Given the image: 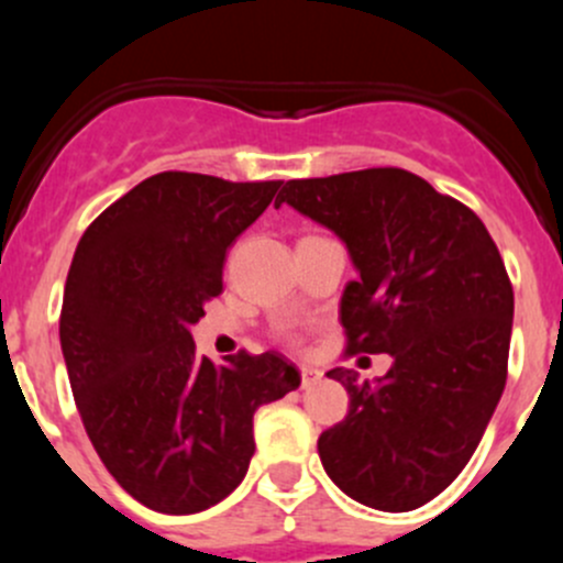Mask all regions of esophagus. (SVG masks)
<instances>
[{"label": "esophagus", "mask_w": 563, "mask_h": 563, "mask_svg": "<svg viewBox=\"0 0 563 563\" xmlns=\"http://www.w3.org/2000/svg\"><path fill=\"white\" fill-rule=\"evenodd\" d=\"M299 373H302V389L313 387L318 378H321V371H316V367H308V365H305Z\"/></svg>", "instance_id": "esophagus-1"}]
</instances>
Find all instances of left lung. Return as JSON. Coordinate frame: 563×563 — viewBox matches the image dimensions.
Listing matches in <instances>:
<instances>
[{
	"instance_id": "obj_1",
	"label": "left lung",
	"mask_w": 563,
	"mask_h": 563,
	"mask_svg": "<svg viewBox=\"0 0 563 563\" xmlns=\"http://www.w3.org/2000/svg\"><path fill=\"white\" fill-rule=\"evenodd\" d=\"M277 198L334 231L360 272L340 299L345 351L391 356L376 382L327 373L351 402L318 439L323 471L365 507H422L465 468L507 384L501 253L465 203L402 168L291 179Z\"/></svg>"
}]
</instances>
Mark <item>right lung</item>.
I'll use <instances>...</instances> for the list:
<instances>
[{"instance_id": "obj_1", "label": "right lung", "mask_w": 563, "mask_h": 563, "mask_svg": "<svg viewBox=\"0 0 563 563\" xmlns=\"http://www.w3.org/2000/svg\"><path fill=\"white\" fill-rule=\"evenodd\" d=\"M280 181L163 172L84 231L62 299L73 397L108 474L144 507L192 515L236 490L253 413L299 387L277 351L196 354L190 327L223 291L225 250Z\"/></svg>"}]
</instances>
